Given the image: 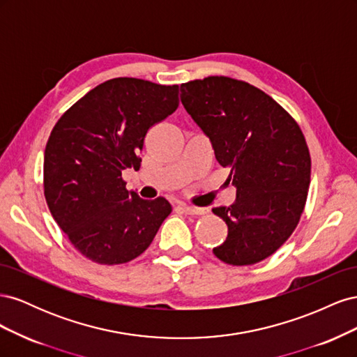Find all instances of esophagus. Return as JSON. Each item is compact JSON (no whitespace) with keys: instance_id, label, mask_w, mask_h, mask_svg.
Listing matches in <instances>:
<instances>
[{"instance_id":"1","label":"esophagus","mask_w":357,"mask_h":357,"mask_svg":"<svg viewBox=\"0 0 357 357\" xmlns=\"http://www.w3.org/2000/svg\"><path fill=\"white\" fill-rule=\"evenodd\" d=\"M181 208L186 214H192V215H199V214H207L208 213L207 208L193 207V205H181Z\"/></svg>"}]
</instances>
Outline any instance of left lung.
I'll use <instances>...</instances> for the list:
<instances>
[{
    "instance_id": "8db88e82",
    "label": "left lung",
    "mask_w": 357,
    "mask_h": 357,
    "mask_svg": "<svg viewBox=\"0 0 357 357\" xmlns=\"http://www.w3.org/2000/svg\"><path fill=\"white\" fill-rule=\"evenodd\" d=\"M180 91L236 188L231 207L213 208L228 225L213 253L234 266L261 262L287 241L304 213L311 177L305 137L282 105L247 82L208 75Z\"/></svg>"
}]
</instances>
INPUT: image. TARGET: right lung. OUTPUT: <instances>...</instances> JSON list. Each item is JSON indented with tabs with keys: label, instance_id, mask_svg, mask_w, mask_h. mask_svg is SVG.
<instances>
[{
	"label": "right lung",
	"instance_id": "1",
	"mask_svg": "<svg viewBox=\"0 0 357 357\" xmlns=\"http://www.w3.org/2000/svg\"><path fill=\"white\" fill-rule=\"evenodd\" d=\"M177 107L178 84L117 77L89 91L53 126L43 165L46 202L89 261H132L172 211L165 198L147 201L128 192L122 171L139 169L147 131Z\"/></svg>",
	"mask_w": 357,
	"mask_h": 357
}]
</instances>
